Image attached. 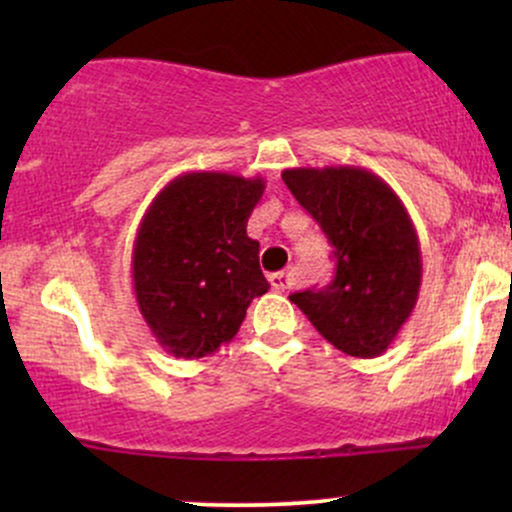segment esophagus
Returning <instances> with one entry per match:
<instances>
[{
	"instance_id": "obj_1",
	"label": "esophagus",
	"mask_w": 512,
	"mask_h": 512,
	"mask_svg": "<svg viewBox=\"0 0 512 512\" xmlns=\"http://www.w3.org/2000/svg\"><path fill=\"white\" fill-rule=\"evenodd\" d=\"M269 284H272V289H276V291H289L293 286V274L291 272H276L269 276Z\"/></svg>"
}]
</instances>
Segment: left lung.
I'll use <instances>...</instances> for the list:
<instances>
[{"instance_id": "1", "label": "left lung", "mask_w": 512, "mask_h": 512, "mask_svg": "<svg viewBox=\"0 0 512 512\" xmlns=\"http://www.w3.org/2000/svg\"><path fill=\"white\" fill-rule=\"evenodd\" d=\"M281 178L320 223L337 262L330 284L293 293L291 303L344 354H385L421 289L419 236L402 199L358 166L289 168Z\"/></svg>"}]
</instances>
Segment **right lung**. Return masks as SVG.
I'll list each match as a JSON object with an SVG mask.
<instances>
[{
  "mask_svg": "<svg viewBox=\"0 0 512 512\" xmlns=\"http://www.w3.org/2000/svg\"><path fill=\"white\" fill-rule=\"evenodd\" d=\"M264 180L182 173L154 197L137 228L132 284L156 342L178 358H202L236 337L252 298L267 293L260 243L248 219Z\"/></svg>",
  "mask_w": 512,
  "mask_h": 512,
  "instance_id": "obj_1",
  "label": "right lung"
}]
</instances>
